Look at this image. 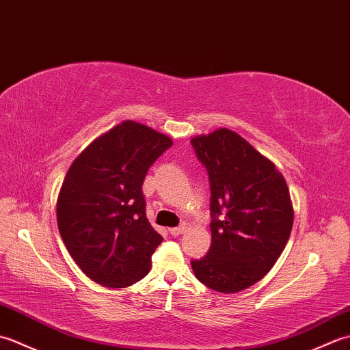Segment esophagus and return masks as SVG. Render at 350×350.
<instances>
[{"instance_id":"34e87169","label":"esophagus","mask_w":350,"mask_h":350,"mask_svg":"<svg viewBox=\"0 0 350 350\" xmlns=\"http://www.w3.org/2000/svg\"><path fill=\"white\" fill-rule=\"evenodd\" d=\"M185 230H187V227L185 226H179V227H174V228H170V233L173 236H180L185 233Z\"/></svg>"}]
</instances>
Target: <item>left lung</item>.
<instances>
[{"instance_id": "1", "label": "left lung", "mask_w": 350, "mask_h": 350, "mask_svg": "<svg viewBox=\"0 0 350 350\" xmlns=\"http://www.w3.org/2000/svg\"><path fill=\"white\" fill-rule=\"evenodd\" d=\"M209 174V252L192 260L196 277L219 293H236L272 269L288 241L293 206L275 163L230 129L191 139Z\"/></svg>"}]
</instances>
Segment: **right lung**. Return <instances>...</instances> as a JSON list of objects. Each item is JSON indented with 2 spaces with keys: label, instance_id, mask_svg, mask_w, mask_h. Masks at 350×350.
<instances>
[{
  "label": "right lung",
  "instance_id": "right-lung-1",
  "mask_svg": "<svg viewBox=\"0 0 350 350\" xmlns=\"http://www.w3.org/2000/svg\"><path fill=\"white\" fill-rule=\"evenodd\" d=\"M171 146L170 137L126 120L72 162L57 200L58 230L79 269L98 284L123 288L150 271L162 236L146 217L141 187Z\"/></svg>",
  "mask_w": 350,
  "mask_h": 350
}]
</instances>
